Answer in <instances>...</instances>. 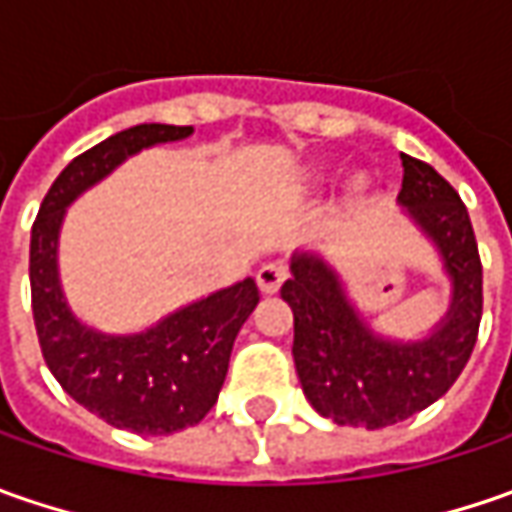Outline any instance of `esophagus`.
Segmentation results:
<instances>
[{"label":"esophagus","instance_id":"obj_1","mask_svg":"<svg viewBox=\"0 0 512 512\" xmlns=\"http://www.w3.org/2000/svg\"><path fill=\"white\" fill-rule=\"evenodd\" d=\"M287 279V267L282 265V262H270V265H262L259 270H256V282H259V290L262 293H276L279 287H282V282Z\"/></svg>","mask_w":512,"mask_h":512}]
</instances>
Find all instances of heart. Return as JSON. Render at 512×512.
Returning a JSON list of instances; mask_svg holds the SVG:
<instances>
[{
    "mask_svg": "<svg viewBox=\"0 0 512 512\" xmlns=\"http://www.w3.org/2000/svg\"><path fill=\"white\" fill-rule=\"evenodd\" d=\"M322 182H325V173H322V170H307L305 176H302V185L307 187H316V185H322ZM359 187H362V182H359V185H353V190H359Z\"/></svg>",
    "mask_w": 512,
    "mask_h": 512,
    "instance_id": "obj_1",
    "label": "heart"
}]
</instances>
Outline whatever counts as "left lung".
<instances>
[{"label": "left lung", "mask_w": 512, "mask_h": 512, "mask_svg": "<svg viewBox=\"0 0 512 512\" xmlns=\"http://www.w3.org/2000/svg\"><path fill=\"white\" fill-rule=\"evenodd\" d=\"M399 205L442 256L453 296L424 339H384L316 253H293L282 299L293 310V362L316 413L379 430L442 399L470 359L482 322V259L459 193L427 162L402 153Z\"/></svg>", "instance_id": "1"}]
</instances>
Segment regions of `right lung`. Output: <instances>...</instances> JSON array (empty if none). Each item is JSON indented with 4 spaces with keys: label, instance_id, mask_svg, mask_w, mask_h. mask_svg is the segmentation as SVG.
<instances>
[{
    "label": "right lung",
    "instance_id": "obj_1",
    "mask_svg": "<svg viewBox=\"0 0 512 512\" xmlns=\"http://www.w3.org/2000/svg\"><path fill=\"white\" fill-rule=\"evenodd\" d=\"M193 128L136 125L76 156L50 185L30 230V299L42 356L56 382L119 430L168 436L199 424L219 399L230 350L259 305L245 282L173 310L142 333L110 336L70 313L59 285V230L68 205L139 150L187 139Z\"/></svg>",
    "mask_w": 512,
    "mask_h": 512
}]
</instances>
